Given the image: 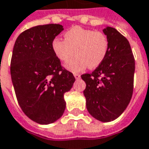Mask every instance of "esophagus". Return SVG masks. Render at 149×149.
Wrapping results in <instances>:
<instances>
[{
    "instance_id": "1",
    "label": "esophagus",
    "mask_w": 149,
    "mask_h": 149,
    "mask_svg": "<svg viewBox=\"0 0 149 149\" xmlns=\"http://www.w3.org/2000/svg\"><path fill=\"white\" fill-rule=\"evenodd\" d=\"M73 75H74L75 78H76L77 80V79H80V77H81V75L78 74V73H74Z\"/></svg>"
}]
</instances>
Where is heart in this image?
<instances>
[{"instance_id": "b5f03b06", "label": "heart", "mask_w": 149, "mask_h": 149, "mask_svg": "<svg viewBox=\"0 0 149 149\" xmlns=\"http://www.w3.org/2000/svg\"><path fill=\"white\" fill-rule=\"evenodd\" d=\"M64 40L55 38L52 42L53 53L59 60L66 63V68L72 72L83 71L89 66L95 68L107 57L109 42L107 35L81 26H73L64 34Z\"/></svg>"}]
</instances>
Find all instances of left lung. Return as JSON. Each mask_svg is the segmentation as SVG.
Returning a JSON list of instances; mask_svg holds the SVG:
<instances>
[{
	"label": "left lung",
	"instance_id": "obj_1",
	"mask_svg": "<svg viewBox=\"0 0 149 149\" xmlns=\"http://www.w3.org/2000/svg\"><path fill=\"white\" fill-rule=\"evenodd\" d=\"M109 42L104 61L92 73L81 75L86 87V107L93 118L111 122L120 116L131 101L135 59L128 40L116 29L103 30Z\"/></svg>",
	"mask_w": 149,
	"mask_h": 149
}]
</instances>
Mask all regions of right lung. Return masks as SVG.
I'll return each instance as SVG.
<instances>
[{
	"mask_svg": "<svg viewBox=\"0 0 149 149\" xmlns=\"http://www.w3.org/2000/svg\"><path fill=\"white\" fill-rule=\"evenodd\" d=\"M63 30L60 24L31 27L21 33L13 47L10 74L17 100L28 118L39 124L63 115L64 93L76 80L52 49V40Z\"/></svg>",
	"mask_w": 149,
	"mask_h": 149,
	"instance_id": "right-lung-1",
	"label": "right lung"
}]
</instances>
